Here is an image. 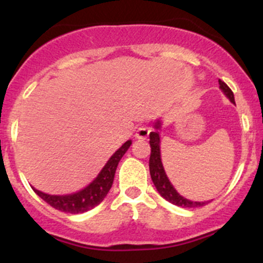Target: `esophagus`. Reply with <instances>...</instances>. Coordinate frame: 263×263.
Here are the masks:
<instances>
[{"instance_id":"obj_1","label":"esophagus","mask_w":263,"mask_h":263,"mask_svg":"<svg viewBox=\"0 0 263 263\" xmlns=\"http://www.w3.org/2000/svg\"><path fill=\"white\" fill-rule=\"evenodd\" d=\"M148 134H150V128H148V127L140 126L139 128H137L136 134H135V137H136L137 140H145L148 136Z\"/></svg>"}]
</instances>
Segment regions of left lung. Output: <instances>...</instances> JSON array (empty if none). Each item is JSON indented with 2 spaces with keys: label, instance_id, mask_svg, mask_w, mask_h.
I'll return each instance as SVG.
<instances>
[{
  "label": "left lung",
  "instance_id": "left-lung-1",
  "mask_svg": "<svg viewBox=\"0 0 263 263\" xmlns=\"http://www.w3.org/2000/svg\"><path fill=\"white\" fill-rule=\"evenodd\" d=\"M220 89L222 90L225 95L229 98L232 103H235L234 94L230 90V87L225 84L224 81L219 80ZM161 127L160 121H158L154 126L155 131L150 132V160H148V168H150V176L153 179L154 185L156 187L158 192L160 193L161 197L165 198L166 201L172 202L173 205L181 206V208H200V206L206 205L209 202H197V201H191L187 200L185 197L179 195L173 187L169 178L166 177L165 171H164L163 163H161V155H160V136H159V128Z\"/></svg>",
  "mask_w": 263,
  "mask_h": 263
}]
</instances>
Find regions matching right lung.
<instances>
[{"instance_id": "obj_1", "label": "right lung", "mask_w": 263, "mask_h": 263, "mask_svg": "<svg viewBox=\"0 0 263 263\" xmlns=\"http://www.w3.org/2000/svg\"><path fill=\"white\" fill-rule=\"evenodd\" d=\"M131 140L124 142L118 150L110 156L109 160L102 169L97 178L90 183L87 187L84 190L79 191V192L72 193V195H65V196H57V195H47V193L41 192V191L33 188L34 192L46 201L48 205L54 208L55 210H60L62 213H70V214H82L85 211H89L94 209L95 206L99 205L105 196L109 192L110 187L113 184V179H115L116 169L118 165L119 160L122 156L124 155L128 147L131 146Z\"/></svg>"}]
</instances>
